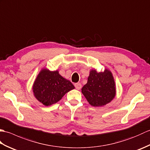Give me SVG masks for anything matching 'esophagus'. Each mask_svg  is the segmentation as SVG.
Listing matches in <instances>:
<instances>
[{
  "mask_svg": "<svg viewBox=\"0 0 150 150\" xmlns=\"http://www.w3.org/2000/svg\"><path fill=\"white\" fill-rule=\"evenodd\" d=\"M75 87L76 89H77V90H81V89L82 85H81V83H75Z\"/></svg>",
  "mask_w": 150,
  "mask_h": 150,
  "instance_id": "34e87169",
  "label": "esophagus"
}]
</instances>
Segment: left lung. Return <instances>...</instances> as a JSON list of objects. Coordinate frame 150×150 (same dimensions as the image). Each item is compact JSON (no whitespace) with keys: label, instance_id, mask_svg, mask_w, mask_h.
<instances>
[{"label":"left lung","instance_id":"left-lung-1","mask_svg":"<svg viewBox=\"0 0 150 150\" xmlns=\"http://www.w3.org/2000/svg\"><path fill=\"white\" fill-rule=\"evenodd\" d=\"M82 93L93 106H103L110 103L116 94L112 73L107 69L104 72L91 70L87 84L82 88Z\"/></svg>","mask_w":150,"mask_h":150}]
</instances>
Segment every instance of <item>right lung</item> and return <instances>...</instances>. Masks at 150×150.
Masks as SVG:
<instances>
[{
	"label": "right lung",
	"mask_w": 150,
	"mask_h": 150,
	"mask_svg": "<svg viewBox=\"0 0 150 150\" xmlns=\"http://www.w3.org/2000/svg\"><path fill=\"white\" fill-rule=\"evenodd\" d=\"M74 88L71 82L59 75L58 71L44 69L34 82L33 91L37 99L47 106L57 103Z\"/></svg>",
	"instance_id": "right-lung-1"
}]
</instances>
